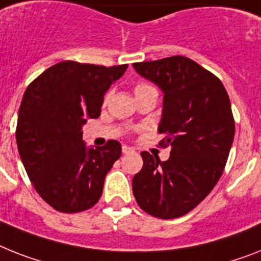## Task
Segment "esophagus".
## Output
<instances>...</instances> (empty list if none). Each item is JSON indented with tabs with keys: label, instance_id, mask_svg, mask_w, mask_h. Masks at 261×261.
Masks as SVG:
<instances>
[{
	"label": "esophagus",
	"instance_id": "obj_1",
	"mask_svg": "<svg viewBox=\"0 0 261 261\" xmlns=\"http://www.w3.org/2000/svg\"><path fill=\"white\" fill-rule=\"evenodd\" d=\"M133 152H135V149H133V148H130V146H126V145L122 146V153L124 154L133 153Z\"/></svg>",
	"mask_w": 261,
	"mask_h": 261
}]
</instances>
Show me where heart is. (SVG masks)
I'll return each mask as SVG.
<instances>
[{
  "label": "heart",
  "instance_id": "obj_1",
  "mask_svg": "<svg viewBox=\"0 0 261 261\" xmlns=\"http://www.w3.org/2000/svg\"><path fill=\"white\" fill-rule=\"evenodd\" d=\"M150 89H154V88L152 87V85H149V84L139 83L135 87V93H140V92H145V90H150ZM109 97H111V93H107V96H105V101L109 100Z\"/></svg>",
  "mask_w": 261,
  "mask_h": 261
}]
</instances>
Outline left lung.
Here are the masks:
<instances>
[{
  "label": "left lung",
  "instance_id": "8db88e82",
  "mask_svg": "<svg viewBox=\"0 0 261 261\" xmlns=\"http://www.w3.org/2000/svg\"><path fill=\"white\" fill-rule=\"evenodd\" d=\"M133 66L164 92L159 145L171 146L167 161L141 152L133 195L148 215L176 219L199 205L223 174L234 136L231 101L219 77L184 56Z\"/></svg>",
  "mask_w": 261,
  "mask_h": 261
}]
</instances>
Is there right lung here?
Wrapping results in <instances>:
<instances>
[{"instance_id":"obj_1","label":"right lung","mask_w":261,"mask_h":261,"mask_svg":"<svg viewBox=\"0 0 261 261\" xmlns=\"http://www.w3.org/2000/svg\"><path fill=\"white\" fill-rule=\"evenodd\" d=\"M126 68L61 61L25 90L16 128L19 156L41 199L58 212L96 205L105 176L121 156L116 140L87 149L83 125L100 116L105 92Z\"/></svg>"}]
</instances>
